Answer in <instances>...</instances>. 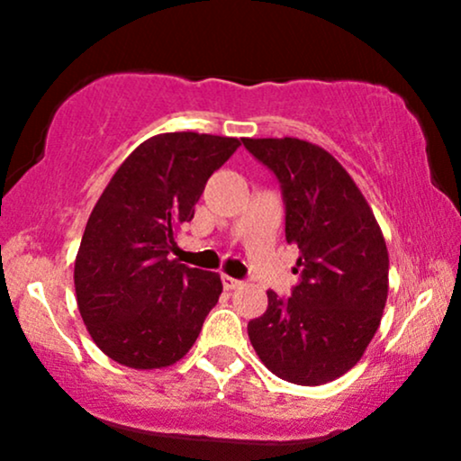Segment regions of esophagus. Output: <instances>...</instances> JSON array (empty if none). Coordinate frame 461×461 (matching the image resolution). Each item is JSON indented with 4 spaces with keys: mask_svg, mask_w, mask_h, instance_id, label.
Listing matches in <instances>:
<instances>
[{
    "mask_svg": "<svg viewBox=\"0 0 461 461\" xmlns=\"http://www.w3.org/2000/svg\"><path fill=\"white\" fill-rule=\"evenodd\" d=\"M240 284H242V282H238V279L230 277V275H223V285H225V290H236V288H240Z\"/></svg>",
    "mask_w": 461,
    "mask_h": 461,
    "instance_id": "esophagus-1",
    "label": "esophagus"
}]
</instances>
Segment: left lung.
<instances>
[{"label": "left lung", "instance_id": "1", "mask_svg": "<svg viewBox=\"0 0 461 461\" xmlns=\"http://www.w3.org/2000/svg\"><path fill=\"white\" fill-rule=\"evenodd\" d=\"M275 173L285 203V240L299 247L301 282L288 299L249 321L262 364L290 384L321 385L359 362L388 299V247L362 190L340 162L299 139H242Z\"/></svg>", "mask_w": 461, "mask_h": 461}]
</instances>
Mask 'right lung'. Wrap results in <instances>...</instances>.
<instances>
[{
  "label": "right lung",
  "mask_w": 461,
  "mask_h": 461,
  "mask_svg": "<svg viewBox=\"0 0 461 461\" xmlns=\"http://www.w3.org/2000/svg\"><path fill=\"white\" fill-rule=\"evenodd\" d=\"M240 140L168 131L140 142L95 203L76 258L77 308L93 342L136 370L190 351L223 293L219 273L171 260L182 223Z\"/></svg>",
  "instance_id": "add662e5"
}]
</instances>
